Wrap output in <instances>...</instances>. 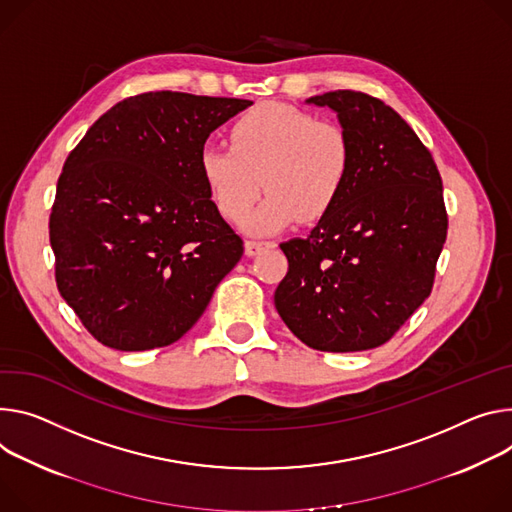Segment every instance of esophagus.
<instances>
[{"label":"esophagus","mask_w":512,"mask_h":512,"mask_svg":"<svg viewBox=\"0 0 512 512\" xmlns=\"http://www.w3.org/2000/svg\"><path fill=\"white\" fill-rule=\"evenodd\" d=\"M271 247H275V243L247 241V243H245V255H247V257H255V255H259L263 249H271Z\"/></svg>","instance_id":"obj_1"}]
</instances>
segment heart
Here are the masks:
<instances>
[{"mask_svg":"<svg viewBox=\"0 0 512 512\" xmlns=\"http://www.w3.org/2000/svg\"><path fill=\"white\" fill-rule=\"evenodd\" d=\"M200 175L218 212L241 222L263 190L267 198L249 216L255 235L292 222H318L341 200L353 173L347 130L286 104H259L228 128L226 147H204Z\"/></svg>","mask_w":512,"mask_h":512,"instance_id":"heart-1","label":"heart"}]
</instances>
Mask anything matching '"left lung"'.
Returning a JSON list of instances; mask_svg holds the SVG:
<instances>
[{"instance_id":"1","label":"left lung","mask_w":512,"mask_h":512,"mask_svg":"<svg viewBox=\"0 0 512 512\" xmlns=\"http://www.w3.org/2000/svg\"><path fill=\"white\" fill-rule=\"evenodd\" d=\"M306 102L337 112L353 173L306 239L280 245L288 273L273 300L308 347L367 351L390 341L433 290L447 239L443 183L421 138L382 100L339 89Z\"/></svg>"}]
</instances>
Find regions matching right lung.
<instances>
[{"instance_id":"1","label":"right lung","mask_w":512,"mask_h":512,"mask_svg":"<svg viewBox=\"0 0 512 512\" xmlns=\"http://www.w3.org/2000/svg\"><path fill=\"white\" fill-rule=\"evenodd\" d=\"M251 104L149 91L110 108L69 153L49 220L55 277L102 345L175 343L243 257L198 161L210 132Z\"/></svg>"}]
</instances>
